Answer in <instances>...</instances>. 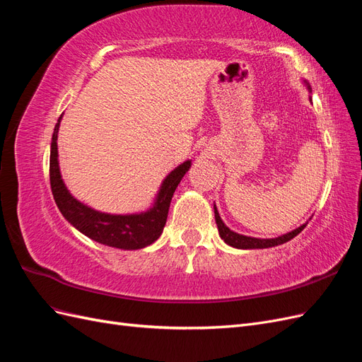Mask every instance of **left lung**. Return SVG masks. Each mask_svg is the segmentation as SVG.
I'll return each instance as SVG.
<instances>
[{"mask_svg":"<svg viewBox=\"0 0 362 362\" xmlns=\"http://www.w3.org/2000/svg\"><path fill=\"white\" fill-rule=\"evenodd\" d=\"M306 86H308V83H306ZM308 89H311L310 86H308ZM214 217H216V223H217V228H218V234H221V237L223 238V242L228 243L229 246L237 247V249H266V247L284 245V243H287L288 240H291V238L298 235L302 231V229L306 226V223H303L302 226L296 228L294 231L287 233V234H284V235L276 237V238H254V237H246V235H242V234H237V233L231 231V229H229L223 223L221 216H218L216 205H214Z\"/></svg>","mask_w":362,"mask_h":362,"instance_id":"8db88e82","label":"left lung"}]
</instances>
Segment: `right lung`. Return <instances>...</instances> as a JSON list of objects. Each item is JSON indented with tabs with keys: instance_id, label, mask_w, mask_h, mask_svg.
Here are the masks:
<instances>
[{
	"instance_id": "right-lung-1",
	"label": "right lung",
	"mask_w": 362,
	"mask_h": 362,
	"mask_svg": "<svg viewBox=\"0 0 362 362\" xmlns=\"http://www.w3.org/2000/svg\"><path fill=\"white\" fill-rule=\"evenodd\" d=\"M60 119L52 133L49 156V181L54 201H56L63 217L66 218L72 226L78 229L80 233L105 246L134 250L154 243L163 233L164 225H166L173 192L177 190L185 172L190 169L192 161H184L177 169H173L168 175L166 180L161 184V189L157 194L154 206L149 208L148 211L125 216L100 213L93 210V208L81 204L80 201H76L62 180L57 158V134Z\"/></svg>"
}]
</instances>
